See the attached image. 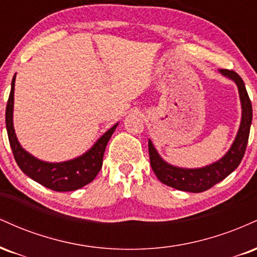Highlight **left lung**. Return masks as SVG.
Listing matches in <instances>:
<instances>
[{"instance_id":"left-lung-1","label":"left lung","mask_w":257,"mask_h":257,"mask_svg":"<svg viewBox=\"0 0 257 257\" xmlns=\"http://www.w3.org/2000/svg\"><path fill=\"white\" fill-rule=\"evenodd\" d=\"M220 73H222L225 77L232 79L237 84L238 91H239L241 120L237 137L233 141L231 149L222 158L213 164H209L203 168H196V169H186V168L174 167L172 164L167 163L158 155L152 141L149 140V153L152 170L159 181L163 182L164 185L180 191H186V192H204L213 187L214 185H216L217 182L227 178L235 168L239 166L241 159H243L252 120L251 101L247 95L245 84L237 72L222 69L220 70Z\"/></svg>"}]
</instances>
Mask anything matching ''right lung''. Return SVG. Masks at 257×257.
Returning <instances> with one entry per match:
<instances>
[{
    "label": "right lung",
    "mask_w": 257,
    "mask_h": 257,
    "mask_svg": "<svg viewBox=\"0 0 257 257\" xmlns=\"http://www.w3.org/2000/svg\"><path fill=\"white\" fill-rule=\"evenodd\" d=\"M14 83H16V75L12 79L10 98H8L7 107H6V128H7L14 159L22 172L38 184L57 192H69V191L78 190L93 181L101 169L106 145L113 132L116 131L118 123H116L102 137H100L89 151L85 152L84 155L71 161L60 162V163L43 162L26 152L17 139L13 126Z\"/></svg>",
    "instance_id": "add662e5"
}]
</instances>
